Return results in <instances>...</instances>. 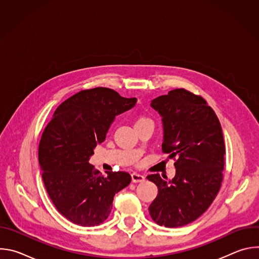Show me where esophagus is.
<instances>
[{
  "label": "esophagus",
  "mask_w": 259,
  "mask_h": 259,
  "mask_svg": "<svg viewBox=\"0 0 259 259\" xmlns=\"http://www.w3.org/2000/svg\"><path fill=\"white\" fill-rule=\"evenodd\" d=\"M144 179H145V177L142 174L136 173V172L132 173V181L133 182H141V181H144Z\"/></svg>",
  "instance_id": "obj_1"
}]
</instances>
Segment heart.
<instances>
[{
  "instance_id": "obj_1",
  "label": "heart",
  "mask_w": 259,
  "mask_h": 259,
  "mask_svg": "<svg viewBox=\"0 0 259 259\" xmlns=\"http://www.w3.org/2000/svg\"><path fill=\"white\" fill-rule=\"evenodd\" d=\"M151 120L147 119L146 117H139L135 123V126L136 125H141V124H145V123H150Z\"/></svg>"
}]
</instances>
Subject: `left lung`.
<instances>
[{
  "label": "left lung",
  "mask_w": 259,
  "mask_h": 259,
  "mask_svg": "<svg viewBox=\"0 0 259 259\" xmlns=\"http://www.w3.org/2000/svg\"><path fill=\"white\" fill-rule=\"evenodd\" d=\"M162 117V150L174 159L172 179L151 174L158 187L149 207L155 223L178 228L193 223L215 199L223 181L226 146L214 110L201 96L175 89L152 100Z\"/></svg>",
  "instance_id": "left-lung-1"
}]
</instances>
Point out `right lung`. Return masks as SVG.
<instances>
[{
    "label": "right lung",
    "mask_w": 259,
    "mask_h": 259,
    "mask_svg": "<svg viewBox=\"0 0 259 259\" xmlns=\"http://www.w3.org/2000/svg\"><path fill=\"white\" fill-rule=\"evenodd\" d=\"M108 88L83 90L63 101L45 128L39 162L47 193L71 223L95 227L108 217L114 197L131 182L124 171L102 174L89 163L116 116L136 104Z\"/></svg>",
    "instance_id": "right-lung-1"
}]
</instances>
